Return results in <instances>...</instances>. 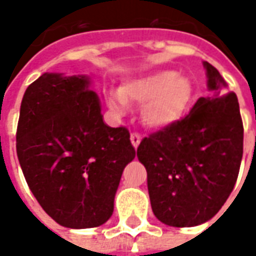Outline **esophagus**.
I'll use <instances>...</instances> for the list:
<instances>
[{
  "label": "esophagus",
  "instance_id": "1",
  "mask_svg": "<svg viewBox=\"0 0 256 256\" xmlns=\"http://www.w3.org/2000/svg\"><path fill=\"white\" fill-rule=\"evenodd\" d=\"M130 141H132V144H133L134 148H137L140 144V141H141V136L138 133H132L130 134Z\"/></svg>",
  "mask_w": 256,
  "mask_h": 256
}]
</instances>
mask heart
Masks as SVG:
<instances>
[{
    "label": "heart",
    "instance_id": "obj_1",
    "mask_svg": "<svg viewBox=\"0 0 256 256\" xmlns=\"http://www.w3.org/2000/svg\"><path fill=\"white\" fill-rule=\"evenodd\" d=\"M193 93V84L188 76L178 75L176 71H159L124 84L120 94L112 98L111 106L123 112L126 101L140 104L142 106L141 118L145 124L164 128L188 111Z\"/></svg>",
    "mask_w": 256,
    "mask_h": 256
}]
</instances>
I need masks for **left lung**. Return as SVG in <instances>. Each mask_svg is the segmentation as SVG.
Listing matches in <instances>:
<instances>
[{
	"label": "left lung",
	"instance_id": "obj_1",
	"mask_svg": "<svg viewBox=\"0 0 256 256\" xmlns=\"http://www.w3.org/2000/svg\"><path fill=\"white\" fill-rule=\"evenodd\" d=\"M212 97H200L181 119L141 140L137 156L146 168L152 211L168 226L211 220L232 193L242 158L237 96L220 93L218 70L204 62Z\"/></svg>",
	"mask_w": 256,
	"mask_h": 256
}]
</instances>
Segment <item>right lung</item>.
<instances>
[{
    "label": "right lung",
    "instance_id": "add662e5",
    "mask_svg": "<svg viewBox=\"0 0 256 256\" xmlns=\"http://www.w3.org/2000/svg\"><path fill=\"white\" fill-rule=\"evenodd\" d=\"M16 150L36 202L72 229L110 220L123 168L136 156L128 128L102 122L89 79L60 74H44L26 90Z\"/></svg>",
    "mask_w": 256,
    "mask_h": 256
}]
</instances>
